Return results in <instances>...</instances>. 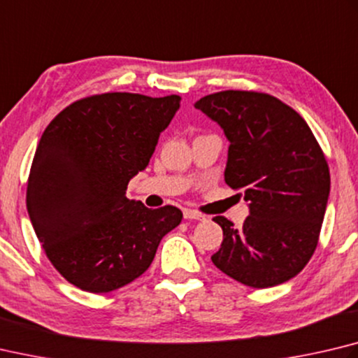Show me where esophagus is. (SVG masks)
Segmentation results:
<instances>
[{"instance_id":"34e87169","label":"esophagus","mask_w":358,"mask_h":358,"mask_svg":"<svg viewBox=\"0 0 358 358\" xmlns=\"http://www.w3.org/2000/svg\"><path fill=\"white\" fill-rule=\"evenodd\" d=\"M183 216H185V219H196V220H205L206 219L205 214H201L196 210H185Z\"/></svg>"}]
</instances>
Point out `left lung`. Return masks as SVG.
I'll return each instance as SVG.
<instances>
[{
  "label": "left lung",
  "instance_id": "left-lung-1",
  "mask_svg": "<svg viewBox=\"0 0 358 358\" xmlns=\"http://www.w3.org/2000/svg\"><path fill=\"white\" fill-rule=\"evenodd\" d=\"M224 128L225 183L250 201L241 229L224 216L216 268L252 288L289 280L313 257L330 192L329 164L301 114L255 90H222L196 103Z\"/></svg>",
  "mask_w": 358,
  "mask_h": 358
}]
</instances>
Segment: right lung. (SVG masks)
I'll return each mask as SVG.
<instances>
[{"instance_id": "obj_1", "label": "right lung", "mask_w": 358, "mask_h": 358, "mask_svg": "<svg viewBox=\"0 0 358 358\" xmlns=\"http://www.w3.org/2000/svg\"><path fill=\"white\" fill-rule=\"evenodd\" d=\"M180 101L178 95L95 94L64 108L45 128L26 206L45 255L76 288L99 294L131 283L181 222L178 208L150 210L125 196Z\"/></svg>"}]
</instances>
